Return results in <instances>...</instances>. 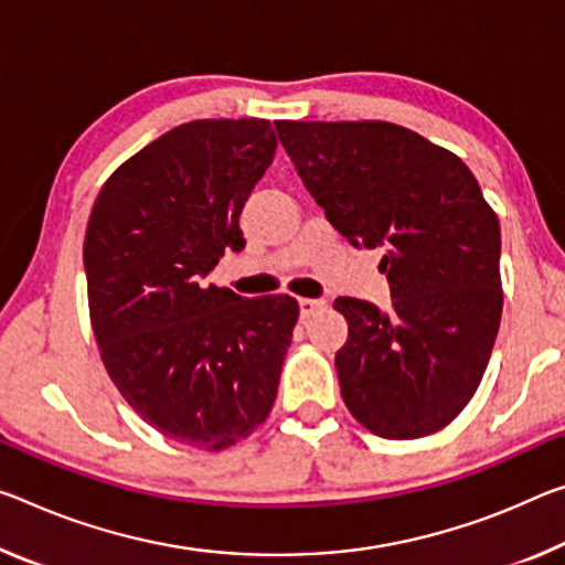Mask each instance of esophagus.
I'll return each mask as SVG.
<instances>
[{
  "label": "esophagus",
  "instance_id": "1",
  "mask_svg": "<svg viewBox=\"0 0 565 565\" xmlns=\"http://www.w3.org/2000/svg\"><path fill=\"white\" fill-rule=\"evenodd\" d=\"M319 309H324V301H321V299H299V315H301V319L315 317Z\"/></svg>",
  "mask_w": 565,
  "mask_h": 565
}]
</instances>
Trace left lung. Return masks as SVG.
<instances>
[{
    "label": "left lung",
    "mask_w": 565,
    "mask_h": 565,
    "mask_svg": "<svg viewBox=\"0 0 565 565\" xmlns=\"http://www.w3.org/2000/svg\"><path fill=\"white\" fill-rule=\"evenodd\" d=\"M276 136L356 248H384L392 309L339 297L349 337L334 356L344 405L387 440L450 425L495 344L500 223L462 160L382 120H276Z\"/></svg>",
    "instance_id": "1"
}]
</instances>
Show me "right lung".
<instances>
[{
	"mask_svg": "<svg viewBox=\"0 0 565 565\" xmlns=\"http://www.w3.org/2000/svg\"><path fill=\"white\" fill-rule=\"evenodd\" d=\"M276 153L271 122L193 120L115 170L93 205L85 276L105 370L158 433L226 450L264 423L299 319L297 299H244L203 279Z\"/></svg>",
	"mask_w": 565,
	"mask_h": 565,
	"instance_id": "obj_1",
	"label": "right lung"
}]
</instances>
